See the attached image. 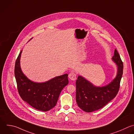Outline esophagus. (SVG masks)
<instances>
[{
	"mask_svg": "<svg viewBox=\"0 0 134 134\" xmlns=\"http://www.w3.org/2000/svg\"><path fill=\"white\" fill-rule=\"evenodd\" d=\"M68 77L69 78V79H70L71 80L74 81L76 80V75L75 74V72H70L69 75H68Z\"/></svg>",
	"mask_w": 134,
	"mask_h": 134,
	"instance_id": "esophagus-1",
	"label": "esophagus"
}]
</instances>
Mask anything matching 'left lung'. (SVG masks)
Returning <instances> with one entry per match:
<instances>
[{"instance_id": "1", "label": "left lung", "mask_w": 134, "mask_h": 134, "mask_svg": "<svg viewBox=\"0 0 134 134\" xmlns=\"http://www.w3.org/2000/svg\"><path fill=\"white\" fill-rule=\"evenodd\" d=\"M112 60L117 65V75L106 86H96L82 76H78L76 81V100L78 106L82 110L90 113L98 110L117 95L123 72V63L116 49Z\"/></svg>"}]
</instances>
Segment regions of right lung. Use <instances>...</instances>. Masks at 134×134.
<instances>
[{
  "mask_svg": "<svg viewBox=\"0 0 134 134\" xmlns=\"http://www.w3.org/2000/svg\"><path fill=\"white\" fill-rule=\"evenodd\" d=\"M22 51L16 61L15 76L19 94L34 108L47 111L54 108L63 89L68 85V74L55 77L44 82H34L23 72L20 64Z\"/></svg>",
  "mask_w": 134,
  "mask_h": 134,
  "instance_id": "obj_1",
  "label": "right lung"
}]
</instances>
